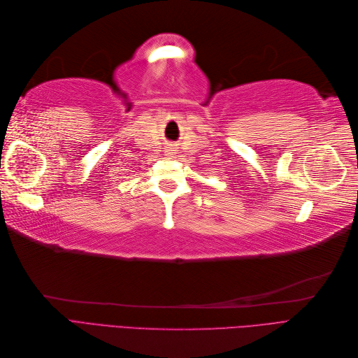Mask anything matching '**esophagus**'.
I'll return each instance as SVG.
<instances>
[{"label": "esophagus", "mask_w": 358, "mask_h": 358, "mask_svg": "<svg viewBox=\"0 0 358 358\" xmlns=\"http://www.w3.org/2000/svg\"><path fill=\"white\" fill-rule=\"evenodd\" d=\"M167 154H169V155H175V154H176V149H175V148H169V149H167Z\"/></svg>", "instance_id": "obj_1"}]
</instances>
